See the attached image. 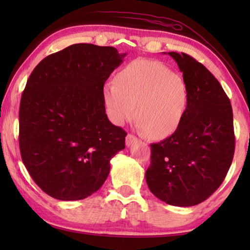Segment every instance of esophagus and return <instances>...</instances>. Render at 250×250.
I'll use <instances>...</instances> for the list:
<instances>
[{"mask_svg":"<svg viewBox=\"0 0 250 250\" xmlns=\"http://www.w3.org/2000/svg\"><path fill=\"white\" fill-rule=\"evenodd\" d=\"M137 141H138L137 137H135V135H133V134H131V133H129V134L125 137V145L128 146H132L133 143H135Z\"/></svg>","mask_w":250,"mask_h":250,"instance_id":"34e87169","label":"esophagus"}]
</instances>
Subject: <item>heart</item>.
<instances>
[{
    "mask_svg": "<svg viewBox=\"0 0 250 250\" xmlns=\"http://www.w3.org/2000/svg\"><path fill=\"white\" fill-rule=\"evenodd\" d=\"M104 100L113 124L122 125L137 117L138 125L160 140L179 129L189 91L185 80L162 62L134 59L104 88Z\"/></svg>",
    "mask_w": 250,
    "mask_h": 250,
    "instance_id": "obj_1",
    "label": "heart"
}]
</instances>
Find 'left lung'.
Returning <instances> with one entry per match:
<instances>
[{"mask_svg": "<svg viewBox=\"0 0 250 250\" xmlns=\"http://www.w3.org/2000/svg\"><path fill=\"white\" fill-rule=\"evenodd\" d=\"M188 84L189 100L181 125L152 143L146 172L150 191L167 204L194 206L221 186L235 152L230 100L218 80L196 59L170 52Z\"/></svg>", "mask_w": 250, "mask_h": 250, "instance_id": "8db88e82", "label": "left lung"}]
</instances>
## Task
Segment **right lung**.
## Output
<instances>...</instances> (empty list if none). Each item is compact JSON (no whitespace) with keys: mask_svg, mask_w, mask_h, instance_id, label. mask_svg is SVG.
<instances>
[{"mask_svg":"<svg viewBox=\"0 0 250 250\" xmlns=\"http://www.w3.org/2000/svg\"><path fill=\"white\" fill-rule=\"evenodd\" d=\"M125 54L75 44L32 71L20 104V151L34 182L61 201H78L103 186L125 131L105 115L104 84Z\"/></svg>","mask_w":250,"mask_h":250,"instance_id":"add662e5","label":"right lung"}]
</instances>
